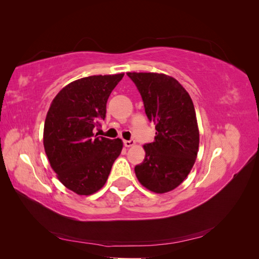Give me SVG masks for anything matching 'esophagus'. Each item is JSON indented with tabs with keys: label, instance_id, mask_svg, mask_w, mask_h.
I'll return each mask as SVG.
<instances>
[{
	"label": "esophagus",
	"instance_id": "34e87169",
	"mask_svg": "<svg viewBox=\"0 0 259 259\" xmlns=\"http://www.w3.org/2000/svg\"><path fill=\"white\" fill-rule=\"evenodd\" d=\"M135 145V140L134 139H130V140H124V146L125 147H132Z\"/></svg>",
	"mask_w": 259,
	"mask_h": 259
}]
</instances>
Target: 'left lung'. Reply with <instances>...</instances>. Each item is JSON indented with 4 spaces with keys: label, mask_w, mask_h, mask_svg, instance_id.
Here are the masks:
<instances>
[{
    "label": "left lung",
    "mask_w": 259,
    "mask_h": 259,
    "mask_svg": "<svg viewBox=\"0 0 259 259\" xmlns=\"http://www.w3.org/2000/svg\"><path fill=\"white\" fill-rule=\"evenodd\" d=\"M144 101L148 120L155 124L153 143L135 173L147 189L164 193L182 184L199 150V128L189 94L174 77L159 73H126Z\"/></svg>",
    "instance_id": "8db88e82"
}]
</instances>
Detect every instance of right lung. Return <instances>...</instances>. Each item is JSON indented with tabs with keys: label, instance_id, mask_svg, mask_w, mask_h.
I'll use <instances>...</instances> for the list:
<instances>
[{
	"label": "right lung",
	"instance_id": "add662e5",
	"mask_svg": "<svg viewBox=\"0 0 259 259\" xmlns=\"http://www.w3.org/2000/svg\"><path fill=\"white\" fill-rule=\"evenodd\" d=\"M121 74L92 75L76 80L54 98L44 124V148L61 184L81 195H90L106 184L120 155V138L94 135L105 120L107 101Z\"/></svg>",
	"mask_w": 259,
	"mask_h": 259
}]
</instances>
